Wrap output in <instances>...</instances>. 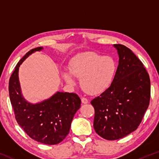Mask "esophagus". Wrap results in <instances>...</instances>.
Returning a JSON list of instances; mask_svg holds the SVG:
<instances>
[{
    "label": "esophagus",
    "instance_id": "obj_1",
    "mask_svg": "<svg viewBox=\"0 0 159 159\" xmlns=\"http://www.w3.org/2000/svg\"><path fill=\"white\" fill-rule=\"evenodd\" d=\"M81 102L83 104H88V100L85 98H81Z\"/></svg>",
    "mask_w": 159,
    "mask_h": 159
}]
</instances>
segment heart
Segmentation results:
<instances>
[{"label":"heart","mask_w":159,"mask_h":159,"mask_svg":"<svg viewBox=\"0 0 159 159\" xmlns=\"http://www.w3.org/2000/svg\"><path fill=\"white\" fill-rule=\"evenodd\" d=\"M69 71L61 72L64 80L70 86L76 84L73 78L80 79L83 90L90 95H97L110 87L116 74V61L110 56L94 52L75 55L69 61Z\"/></svg>","instance_id":"b5f03b06"}]
</instances>
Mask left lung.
Segmentation results:
<instances>
[{
	"label": "left lung",
	"instance_id": "1",
	"mask_svg": "<svg viewBox=\"0 0 159 159\" xmlns=\"http://www.w3.org/2000/svg\"><path fill=\"white\" fill-rule=\"evenodd\" d=\"M119 57L115 78L109 88L91 101L93 126L107 140L123 138L138 128L149 107V76L133 51L114 44Z\"/></svg>",
	"mask_w": 159,
	"mask_h": 159
}]
</instances>
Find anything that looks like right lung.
Masks as SVG:
<instances>
[{"label": "right lung", "mask_w": 159, "mask_h": 159, "mask_svg": "<svg viewBox=\"0 0 159 159\" xmlns=\"http://www.w3.org/2000/svg\"><path fill=\"white\" fill-rule=\"evenodd\" d=\"M43 47L34 48L15 66L9 80V95L18 124L34 140L45 144H57L69 133L71 121L80 107L76 94L57 92L50 98L36 104L26 101L21 93L19 69L29 55Z\"/></svg>", "instance_id": "obj_1"}]
</instances>
